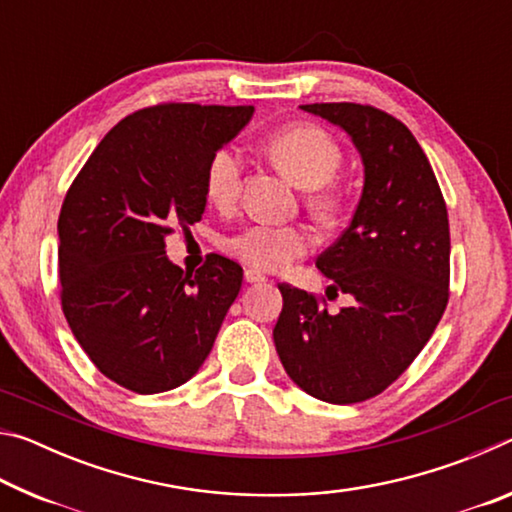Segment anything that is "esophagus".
<instances>
[{
	"mask_svg": "<svg viewBox=\"0 0 512 512\" xmlns=\"http://www.w3.org/2000/svg\"><path fill=\"white\" fill-rule=\"evenodd\" d=\"M244 277H246V282H250V284H262V282H266V275L255 271V268H246Z\"/></svg>",
	"mask_w": 512,
	"mask_h": 512,
	"instance_id": "obj_1",
	"label": "esophagus"
}]
</instances>
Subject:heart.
Segmentation results:
<instances>
[{"label": "heart", "mask_w": 512, "mask_h": 512, "mask_svg": "<svg viewBox=\"0 0 512 512\" xmlns=\"http://www.w3.org/2000/svg\"><path fill=\"white\" fill-rule=\"evenodd\" d=\"M266 151L293 183L314 189L309 205L320 216L334 214L339 201L329 189H323L341 164V149L332 135L314 124H291L266 142ZM239 189L241 158L235 149L223 146L207 160L203 176L205 198L216 210L230 212L237 205ZM311 246H314V237L307 228L280 223L246 225L223 241L225 253L255 271H280L293 259L305 255Z\"/></svg>", "instance_id": "1"}]
</instances>
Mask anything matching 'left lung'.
Segmentation results:
<instances>
[{
  "instance_id": "1",
  "label": "left lung",
  "mask_w": 512,
  "mask_h": 512,
  "mask_svg": "<svg viewBox=\"0 0 512 512\" xmlns=\"http://www.w3.org/2000/svg\"><path fill=\"white\" fill-rule=\"evenodd\" d=\"M341 126L363 160V192L343 235L316 259L332 291L354 298L327 314L282 282L275 350L302 391L329 404L384 393L431 339L449 300V219L436 173L400 119L361 103H309Z\"/></svg>"
}]
</instances>
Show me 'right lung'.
I'll return each mask as SVG.
<instances>
[{
	"label": "right lung",
	"instance_id": "add662e5",
	"mask_svg": "<svg viewBox=\"0 0 512 512\" xmlns=\"http://www.w3.org/2000/svg\"><path fill=\"white\" fill-rule=\"evenodd\" d=\"M253 106L158 103L103 137L60 207V305L101 375L140 395L192 379L210 354L244 271L210 255L196 275L164 239L201 221L212 153Z\"/></svg>",
	"mask_w": 512,
	"mask_h": 512
}]
</instances>
